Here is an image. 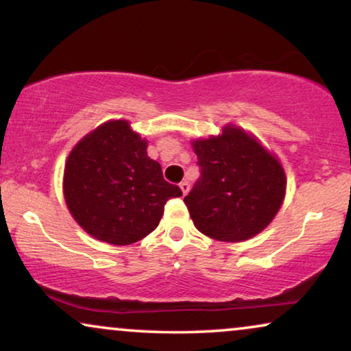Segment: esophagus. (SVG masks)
<instances>
[{"instance_id": "obj_1", "label": "esophagus", "mask_w": 351, "mask_h": 351, "mask_svg": "<svg viewBox=\"0 0 351 351\" xmlns=\"http://www.w3.org/2000/svg\"><path fill=\"white\" fill-rule=\"evenodd\" d=\"M180 187H181V191H182V195H186L187 192H189V182L187 181H181V184H180Z\"/></svg>"}]
</instances>
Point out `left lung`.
<instances>
[{
	"instance_id": "8db88e82",
	"label": "left lung",
	"mask_w": 351,
	"mask_h": 351,
	"mask_svg": "<svg viewBox=\"0 0 351 351\" xmlns=\"http://www.w3.org/2000/svg\"><path fill=\"white\" fill-rule=\"evenodd\" d=\"M191 145L202 173L184 197L194 226L210 239L232 243L261 234L285 200L286 175L278 157L234 124Z\"/></svg>"
}]
</instances>
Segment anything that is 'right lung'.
<instances>
[{
	"mask_svg": "<svg viewBox=\"0 0 351 351\" xmlns=\"http://www.w3.org/2000/svg\"><path fill=\"white\" fill-rule=\"evenodd\" d=\"M146 149L147 141L124 119L98 125L71 149L63 195L73 218L93 239L135 243L159 226L167 200L182 195Z\"/></svg>",
	"mask_w": 351,
	"mask_h": 351,
	"instance_id": "1",
	"label": "right lung"
}]
</instances>
